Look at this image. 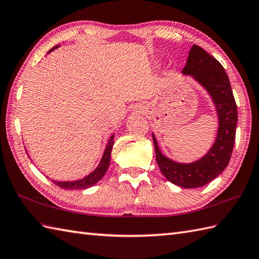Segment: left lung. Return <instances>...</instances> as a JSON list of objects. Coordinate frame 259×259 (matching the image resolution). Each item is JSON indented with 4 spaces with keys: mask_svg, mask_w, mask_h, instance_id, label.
Instances as JSON below:
<instances>
[{
    "mask_svg": "<svg viewBox=\"0 0 259 259\" xmlns=\"http://www.w3.org/2000/svg\"><path fill=\"white\" fill-rule=\"evenodd\" d=\"M182 73L192 76L207 92L218 117L216 139L204 156L191 163H180L166 157L156 137L153 142L156 162L165 178L184 188H197L208 184L223 173L231 159L237 125V106L231 82L222 64L198 45H193Z\"/></svg>",
    "mask_w": 259,
    "mask_h": 259,
    "instance_id": "left-lung-1",
    "label": "left lung"
}]
</instances>
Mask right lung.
<instances>
[{
  "label": "right lung",
  "instance_id": "obj_1",
  "mask_svg": "<svg viewBox=\"0 0 259 259\" xmlns=\"http://www.w3.org/2000/svg\"><path fill=\"white\" fill-rule=\"evenodd\" d=\"M59 47L60 45H56V47H54L53 49H51L48 52V54ZM113 144H114V134L110 137V140H108L106 147H105V151H104V153H103L101 162L99 165H97V167L89 175H86L85 177L81 178V180L64 181V182L54 181V180H51V181L53 182L55 185H57L63 189H73V191L74 189H86L89 187L94 186L97 182H100L102 180V177L105 175V173L108 169V166H110V162H111V153H112Z\"/></svg>",
  "mask_w": 259,
  "mask_h": 259
}]
</instances>
